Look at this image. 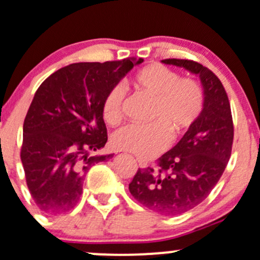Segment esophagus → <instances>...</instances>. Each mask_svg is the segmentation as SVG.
<instances>
[{
  "label": "esophagus",
  "mask_w": 260,
  "mask_h": 260,
  "mask_svg": "<svg viewBox=\"0 0 260 260\" xmlns=\"http://www.w3.org/2000/svg\"><path fill=\"white\" fill-rule=\"evenodd\" d=\"M138 162H140V166H141V168H143V166H145V164L141 162V161H138Z\"/></svg>",
  "instance_id": "34e87169"
}]
</instances>
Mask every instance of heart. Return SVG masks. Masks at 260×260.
<instances>
[{
    "mask_svg": "<svg viewBox=\"0 0 260 260\" xmlns=\"http://www.w3.org/2000/svg\"><path fill=\"white\" fill-rule=\"evenodd\" d=\"M136 91L152 99L150 120L152 124L127 125L113 135L114 148L143 158L157 155L168 146L170 132L180 135L202 114L205 94L196 80L183 77L161 64H150L129 79ZM122 87L114 86L103 99L102 114L105 123L117 125L123 119Z\"/></svg>",
    "mask_w": 260,
    "mask_h": 260,
    "instance_id": "1",
    "label": "heart"
}]
</instances>
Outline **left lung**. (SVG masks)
Returning <instances> with one entry per match:
<instances>
[{"label": "left lung", "mask_w": 260, "mask_h": 260, "mask_svg": "<svg viewBox=\"0 0 260 260\" xmlns=\"http://www.w3.org/2000/svg\"><path fill=\"white\" fill-rule=\"evenodd\" d=\"M161 62L197 75L205 105L183 138L158 158L157 169H138L129 191L148 210L178 216L203 202L220 180L231 156L234 124L225 87L211 70L189 59Z\"/></svg>", "instance_id": "left-lung-1"}]
</instances>
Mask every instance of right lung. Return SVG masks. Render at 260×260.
I'll list each match as a JSON object with an SVG mask.
<instances>
[{
  "label": "right lung",
  "instance_id": "obj_1",
  "mask_svg": "<svg viewBox=\"0 0 260 260\" xmlns=\"http://www.w3.org/2000/svg\"><path fill=\"white\" fill-rule=\"evenodd\" d=\"M142 58L81 62L58 70L37 90L24 120L21 162L35 205L62 215L79 202L85 173L113 155L90 156L108 141L103 99Z\"/></svg>",
  "mask_w": 260,
  "mask_h": 260
}]
</instances>
